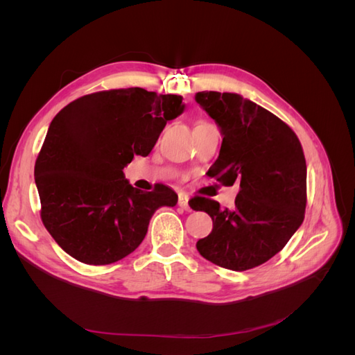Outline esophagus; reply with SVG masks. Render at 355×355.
<instances>
[{"mask_svg":"<svg viewBox=\"0 0 355 355\" xmlns=\"http://www.w3.org/2000/svg\"><path fill=\"white\" fill-rule=\"evenodd\" d=\"M178 204H179V207H182V209L191 210V207H189V197H188L187 194H180V196H179Z\"/></svg>","mask_w":355,"mask_h":355,"instance_id":"obj_1","label":"esophagus"}]
</instances>
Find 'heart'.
<instances>
[{
	"label": "heart",
	"instance_id": "heart-1",
	"mask_svg": "<svg viewBox=\"0 0 355 355\" xmlns=\"http://www.w3.org/2000/svg\"><path fill=\"white\" fill-rule=\"evenodd\" d=\"M201 124H204V123H201Z\"/></svg>",
	"mask_w": 355,
	"mask_h": 355
}]
</instances>
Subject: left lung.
Returning <instances> with one entry per match:
<instances>
[{"label":"left lung","mask_w":355,"mask_h":355,"mask_svg":"<svg viewBox=\"0 0 355 355\" xmlns=\"http://www.w3.org/2000/svg\"><path fill=\"white\" fill-rule=\"evenodd\" d=\"M196 101L222 135L218 159L207 175L240 185L235 206L194 198L213 230L197 241L202 257L232 271L270 261L302 225L306 206V163L295 132L280 118L237 93L200 92Z\"/></svg>","instance_id":"8db88e82"}]
</instances>
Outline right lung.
Listing matches in <instances>:
<instances>
[{
    "mask_svg": "<svg viewBox=\"0 0 355 355\" xmlns=\"http://www.w3.org/2000/svg\"><path fill=\"white\" fill-rule=\"evenodd\" d=\"M182 99L118 89L83 96L53 118L34 176L42 223L73 259H123L144 241L155 210L176 206L173 189L133 188L123 168L153 151L167 121L185 111Z\"/></svg>",
    "mask_w": 355,
    "mask_h": 355,
    "instance_id": "obj_1",
    "label": "right lung"
}]
</instances>
